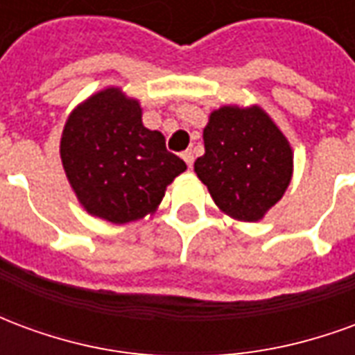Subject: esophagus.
<instances>
[{"mask_svg":"<svg viewBox=\"0 0 355 355\" xmlns=\"http://www.w3.org/2000/svg\"><path fill=\"white\" fill-rule=\"evenodd\" d=\"M182 159H184L188 167H192V165H193V152H192V150H186V152H182Z\"/></svg>","mask_w":355,"mask_h":355,"instance_id":"obj_1","label":"esophagus"}]
</instances>
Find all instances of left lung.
Segmentation results:
<instances>
[{"label":"left lung","instance_id":"obj_1","mask_svg":"<svg viewBox=\"0 0 355 355\" xmlns=\"http://www.w3.org/2000/svg\"><path fill=\"white\" fill-rule=\"evenodd\" d=\"M193 171L226 215L254 223L282 200L293 175L287 139L259 106L215 110Z\"/></svg>","mask_w":355,"mask_h":355}]
</instances>
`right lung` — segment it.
Here are the masks:
<instances>
[{
  "mask_svg": "<svg viewBox=\"0 0 355 355\" xmlns=\"http://www.w3.org/2000/svg\"><path fill=\"white\" fill-rule=\"evenodd\" d=\"M66 177L89 213L114 224L155 211L186 169L159 131L142 125L139 102L104 89L73 110L60 140Z\"/></svg>",
  "mask_w": 355,
  "mask_h": 355,
  "instance_id": "add662e5",
  "label": "right lung"
}]
</instances>
